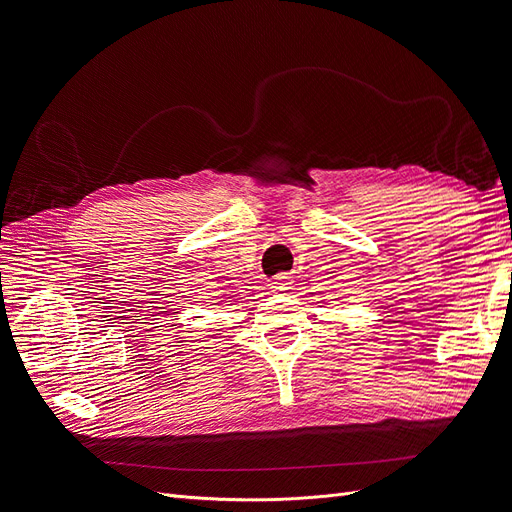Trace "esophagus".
<instances>
[{"instance_id": "obj_1", "label": "esophagus", "mask_w": 512, "mask_h": 512, "mask_svg": "<svg viewBox=\"0 0 512 512\" xmlns=\"http://www.w3.org/2000/svg\"><path fill=\"white\" fill-rule=\"evenodd\" d=\"M290 284H292V282H290V275H288V273H282V275L273 277L271 288H273V290H288Z\"/></svg>"}]
</instances>
